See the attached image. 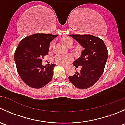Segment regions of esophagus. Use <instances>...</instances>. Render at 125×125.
I'll return each instance as SVG.
<instances>
[{"mask_svg":"<svg viewBox=\"0 0 125 125\" xmlns=\"http://www.w3.org/2000/svg\"><path fill=\"white\" fill-rule=\"evenodd\" d=\"M62 66L63 68H67L68 67V66H65V65H62Z\"/></svg>","mask_w":125,"mask_h":125,"instance_id":"esophagus-1","label":"esophagus"}]
</instances>
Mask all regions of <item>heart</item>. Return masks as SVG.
<instances>
[{"label": "heart", "mask_w": 125, "mask_h": 125, "mask_svg": "<svg viewBox=\"0 0 125 125\" xmlns=\"http://www.w3.org/2000/svg\"><path fill=\"white\" fill-rule=\"evenodd\" d=\"M63 43L65 45V46H67L68 44L70 43H73V41L71 39L70 37H65V38L63 39L62 40ZM52 45H53V43H51L50 44V48H52ZM71 59V57L70 55H57L54 58V60L56 63H58L62 64V65H65L68 62L69 60Z\"/></svg>", "instance_id": "b5f03b06"}]
</instances>
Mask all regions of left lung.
I'll use <instances>...</instances> for the list:
<instances>
[{
    "instance_id": "left-lung-1",
    "label": "left lung",
    "mask_w": 125,
    "mask_h": 125,
    "mask_svg": "<svg viewBox=\"0 0 125 125\" xmlns=\"http://www.w3.org/2000/svg\"><path fill=\"white\" fill-rule=\"evenodd\" d=\"M83 48L80 57L73 63L74 66H82L80 72H75L69 80L77 88L87 89L100 79L104 70L108 57V49L101 39L93 35H69Z\"/></svg>"
}]
</instances>
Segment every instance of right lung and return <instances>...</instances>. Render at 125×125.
Wrapping results in <instances>:
<instances>
[{"label":"right lung","instance_id":"obj_1","mask_svg":"<svg viewBox=\"0 0 125 125\" xmlns=\"http://www.w3.org/2000/svg\"><path fill=\"white\" fill-rule=\"evenodd\" d=\"M57 35L35 34L20 42L14 53L17 73L22 80L30 87L43 88L51 80L54 73L52 64L42 65V59L48 55L50 42Z\"/></svg>","mask_w":125,"mask_h":125}]
</instances>
